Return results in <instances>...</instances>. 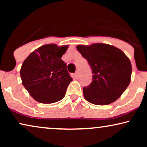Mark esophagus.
I'll list each match as a JSON object with an SVG mask.
<instances>
[{
  "label": "esophagus",
  "mask_w": 147,
  "mask_h": 147,
  "mask_svg": "<svg viewBox=\"0 0 147 147\" xmlns=\"http://www.w3.org/2000/svg\"><path fill=\"white\" fill-rule=\"evenodd\" d=\"M74 76H75L76 79H78V78H79V73H78V71H76Z\"/></svg>",
  "instance_id": "esophagus-1"
}]
</instances>
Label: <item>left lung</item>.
I'll return each instance as SVG.
<instances>
[{"mask_svg": "<svg viewBox=\"0 0 147 147\" xmlns=\"http://www.w3.org/2000/svg\"><path fill=\"white\" fill-rule=\"evenodd\" d=\"M76 48L92 71L91 84L83 88L85 99L101 106L116 101L130 82L132 65L128 57L118 48L105 43L79 45Z\"/></svg>", "mask_w": 147, "mask_h": 147, "instance_id": "obj_1", "label": "left lung"}]
</instances>
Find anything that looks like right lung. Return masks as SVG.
<instances>
[{
	"label": "right lung",
	"instance_id": "add662e5",
	"mask_svg": "<svg viewBox=\"0 0 147 147\" xmlns=\"http://www.w3.org/2000/svg\"><path fill=\"white\" fill-rule=\"evenodd\" d=\"M68 45L47 44L32 52L22 64V84L36 101L52 104L61 100L72 78L61 58Z\"/></svg>",
	"mask_w": 147,
	"mask_h": 147
}]
</instances>
